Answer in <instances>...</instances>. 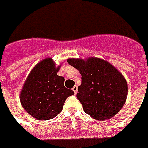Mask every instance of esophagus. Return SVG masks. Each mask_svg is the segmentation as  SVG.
Masks as SVG:
<instances>
[{
    "label": "esophagus",
    "instance_id": "1",
    "mask_svg": "<svg viewBox=\"0 0 148 148\" xmlns=\"http://www.w3.org/2000/svg\"><path fill=\"white\" fill-rule=\"evenodd\" d=\"M73 90L74 91V93H75V94H76V93H77V91H78V87H77V86H73Z\"/></svg>",
    "mask_w": 148,
    "mask_h": 148
}]
</instances>
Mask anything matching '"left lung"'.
Segmentation results:
<instances>
[{
  "mask_svg": "<svg viewBox=\"0 0 148 148\" xmlns=\"http://www.w3.org/2000/svg\"><path fill=\"white\" fill-rule=\"evenodd\" d=\"M82 75L76 97L86 114L97 120L115 116L125 104L128 86L123 74L109 62L97 58H69Z\"/></svg>",
  "mask_w": 148,
  "mask_h": 148,
  "instance_id": "obj_1",
  "label": "left lung"
}]
</instances>
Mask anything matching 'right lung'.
Wrapping results in <instances>:
<instances>
[{
  "label": "right lung",
  "mask_w": 148,
  "mask_h": 148,
  "mask_svg": "<svg viewBox=\"0 0 148 148\" xmlns=\"http://www.w3.org/2000/svg\"><path fill=\"white\" fill-rule=\"evenodd\" d=\"M59 69L52 58H45L33 68L24 83L20 101L26 112L36 119L55 117L62 111L66 98L74 94L64 86V77L57 75Z\"/></svg>",
  "instance_id": "add662e5"
}]
</instances>
